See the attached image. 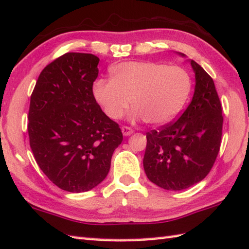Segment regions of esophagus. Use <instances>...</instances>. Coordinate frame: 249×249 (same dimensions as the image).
I'll return each instance as SVG.
<instances>
[{
  "label": "esophagus",
  "instance_id": "34e87169",
  "mask_svg": "<svg viewBox=\"0 0 249 249\" xmlns=\"http://www.w3.org/2000/svg\"><path fill=\"white\" fill-rule=\"evenodd\" d=\"M133 132L134 130L128 127V126H123V127H122V133H123L124 136H129V135L133 134Z\"/></svg>",
  "mask_w": 249,
  "mask_h": 249
}]
</instances>
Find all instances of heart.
Segmentation results:
<instances>
[{
  "label": "heart",
  "instance_id": "b5f03b06",
  "mask_svg": "<svg viewBox=\"0 0 249 249\" xmlns=\"http://www.w3.org/2000/svg\"><path fill=\"white\" fill-rule=\"evenodd\" d=\"M186 70L149 61L124 62L112 67L111 79L93 85V98L111 120H120L129 109L130 119L162 125L173 120L191 93Z\"/></svg>",
  "mask_w": 249,
  "mask_h": 249
}]
</instances>
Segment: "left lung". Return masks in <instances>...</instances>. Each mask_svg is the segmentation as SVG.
Masks as SVG:
<instances>
[{"mask_svg": "<svg viewBox=\"0 0 249 249\" xmlns=\"http://www.w3.org/2000/svg\"><path fill=\"white\" fill-rule=\"evenodd\" d=\"M189 61L196 81L191 103L178 120L147 133L144 172L149 180L166 191L199 183L220 150L223 116L218 92L207 71Z\"/></svg>", "mask_w": 249, "mask_h": 249, "instance_id": "left-lung-1", "label": "left lung"}]
</instances>
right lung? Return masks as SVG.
<instances>
[{"instance_id":"add662e5","label":"right lung","mask_w":249,"mask_h":249,"mask_svg":"<svg viewBox=\"0 0 249 249\" xmlns=\"http://www.w3.org/2000/svg\"><path fill=\"white\" fill-rule=\"evenodd\" d=\"M99 61L93 54L65 53L44 67L30 98V148L48 178L66 192L100 184L123 140L93 98Z\"/></svg>"}]
</instances>
